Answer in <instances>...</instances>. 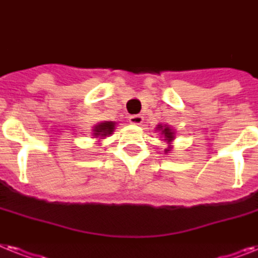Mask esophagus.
Wrapping results in <instances>:
<instances>
[{
  "label": "esophagus",
  "mask_w": 258,
  "mask_h": 258,
  "mask_svg": "<svg viewBox=\"0 0 258 258\" xmlns=\"http://www.w3.org/2000/svg\"><path fill=\"white\" fill-rule=\"evenodd\" d=\"M130 123L131 124H140V123H143V116L142 115H130V118H128Z\"/></svg>",
  "instance_id": "1"
}]
</instances>
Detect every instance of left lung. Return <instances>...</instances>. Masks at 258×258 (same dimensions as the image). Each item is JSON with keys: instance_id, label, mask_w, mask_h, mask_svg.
<instances>
[{"instance_id": "obj_1", "label": "left lung", "mask_w": 258, "mask_h": 258, "mask_svg": "<svg viewBox=\"0 0 258 258\" xmlns=\"http://www.w3.org/2000/svg\"><path fill=\"white\" fill-rule=\"evenodd\" d=\"M158 130L159 131H160V133H162V135H164V138L165 139L164 140H167V142H172L173 140V138H175V133H173L172 130L169 128V127H163L162 124H159V127H158ZM167 151H169V150H167Z\"/></svg>"}]
</instances>
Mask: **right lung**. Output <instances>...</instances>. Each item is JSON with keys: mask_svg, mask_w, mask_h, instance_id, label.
<instances>
[{"mask_svg": "<svg viewBox=\"0 0 258 258\" xmlns=\"http://www.w3.org/2000/svg\"><path fill=\"white\" fill-rule=\"evenodd\" d=\"M114 128H115L114 122L99 123V124H96L95 128H94V136H95V138H106L107 135L112 134Z\"/></svg>", "mask_w": 258, "mask_h": 258, "instance_id": "obj_1", "label": "right lung"}]
</instances>
